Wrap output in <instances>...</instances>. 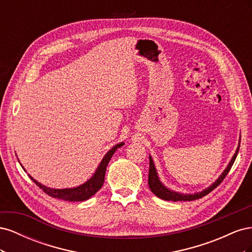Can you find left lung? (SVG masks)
I'll return each instance as SVG.
<instances>
[{"label":"left lung","mask_w":252,"mask_h":252,"mask_svg":"<svg viewBox=\"0 0 252 252\" xmlns=\"http://www.w3.org/2000/svg\"><path fill=\"white\" fill-rule=\"evenodd\" d=\"M239 149H240V145L236 148V151L234 156L232 157L230 163L228 164L227 168L224 170V172L220 174V177L213 183L211 186H209L208 188H206L205 190L201 192H197L194 194H183V193H179V192H175V191H171L168 188H166L161 182H159L158 178V174H157V170H156V167L154 164V161H152L151 157H149V174H148V185L151 189V191L154 192L158 197L162 200H166V201H173V202H177V201H193V200H197V199H201V197L207 195L209 192H211L213 189L217 188L220 183L223 182V180L226 178V175L229 172V170L231 169V167L235 161L236 156L239 154Z\"/></svg>","instance_id":"obj_1"}]
</instances>
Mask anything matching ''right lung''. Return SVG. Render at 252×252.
Instances as JSON below:
<instances>
[{
  "mask_svg": "<svg viewBox=\"0 0 252 252\" xmlns=\"http://www.w3.org/2000/svg\"><path fill=\"white\" fill-rule=\"evenodd\" d=\"M124 145V143H120L116 145L113 148H111L106 156L103 158L101 164L98 165L96 171L94 172V177L90 180H88L85 184H83L79 187H74V188H66V189H52L49 187L44 186L40 184L39 182H36L34 179L30 177L36 186H39L45 193H47L48 195L56 197V199L60 200H64V201H69V202H75V201H86L89 197L95 194L98 189H101L103 183H104V178H105V173H106V168H107V165L110 161L111 157L113 156L116 150L120 147H122Z\"/></svg>",
  "mask_w": 252,
  "mask_h": 252,
  "instance_id": "obj_1",
  "label": "right lung"
}]
</instances>
